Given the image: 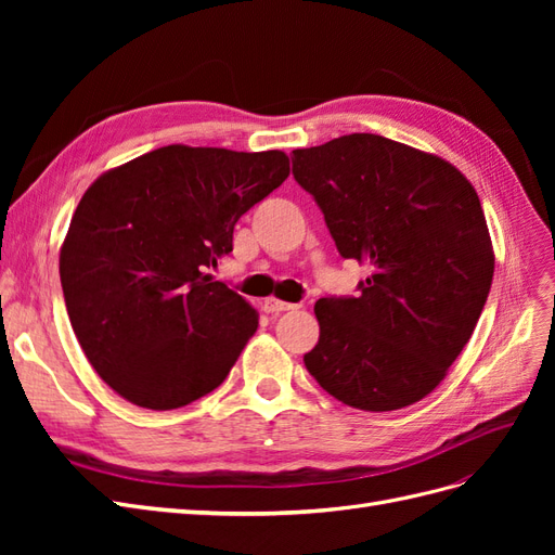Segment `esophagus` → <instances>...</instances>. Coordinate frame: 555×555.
Segmentation results:
<instances>
[{"label":"esophagus","mask_w":555,"mask_h":555,"mask_svg":"<svg viewBox=\"0 0 555 555\" xmlns=\"http://www.w3.org/2000/svg\"><path fill=\"white\" fill-rule=\"evenodd\" d=\"M261 308H263V312H271V314H278V312H287V310H294V308H298V306H294V304H287V300H280V298H263L261 300Z\"/></svg>","instance_id":"obj_1"}]
</instances>
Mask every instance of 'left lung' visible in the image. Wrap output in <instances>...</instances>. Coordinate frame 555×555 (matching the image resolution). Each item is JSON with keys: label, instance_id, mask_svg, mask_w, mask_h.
I'll use <instances>...</instances> for the list:
<instances>
[{"label": "left lung", "instance_id": "left-lung-1", "mask_svg": "<svg viewBox=\"0 0 555 555\" xmlns=\"http://www.w3.org/2000/svg\"><path fill=\"white\" fill-rule=\"evenodd\" d=\"M292 162L340 255L371 266L359 298L314 304L308 373L349 408H408L447 377L489 298L495 255L473 182L377 133L294 150Z\"/></svg>", "mask_w": 555, "mask_h": 555}]
</instances>
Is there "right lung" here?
Returning a JSON list of instances; mask_svg holds the SVG:
<instances>
[{"mask_svg": "<svg viewBox=\"0 0 555 555\" xmlns=\"http://www.w3.org/2000/svg\"><path fill=\"white\" fill-rule=\"evenodd\" d=\"M289 176L282 150L164 145L99 176L60 249L66 312L90 365L147 410H178L220 386L259 326L247 300L206 271L233 227Z\"/></svg>", "mask_w": 555, "mask_h": 555, "instance_id": "1", "label": "right lung"}]
</instances>
